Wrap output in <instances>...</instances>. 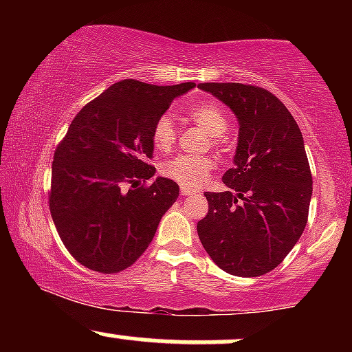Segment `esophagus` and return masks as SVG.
<instances>
[{"label":"esophagus","instance_id":"34e87169","mask_svg":"<svg viewBox=\"0 0 352 352\" xmlns=\"http://www.w3.org/2000/svg\"><path fill=\"white\" fill-rule=\"evenodd\" d=\"M193 193H197L195 190H192V188H187V187H180V195H182V197H188V195H193Z\"/></svg>","mask_w":352,"mask_h":352}]
</instances>
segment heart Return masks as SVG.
<instances>
[{
  "mask_svg": "<svg viewBox=\"0 0 352 352\" xmlns=\"http://www.w3.org/2000/svg\"><path fill=\"white\" fill-rule=\"evenodd\" d=\"M188 116L193 122L204 127L212 137L213 144H221V139L228 131V119L223 109L217 102L207 100V102L195 104L188 109ZM152 144L159 152H168L177 140V127L173 119L168 114L160 116L152 127ZM215 160L210 157H188L179 155L167 160L162 165V173L182 187L197 188L204 185L215 168Z\"/></svg>",
  "mask_w": 352,
  "mask_h": 352,
  "instance_id": "obj_1",
  "label": "heart"
}]
</instances>
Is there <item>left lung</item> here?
<instances>
[{
    "instance_id": "8db88e82",
    "label": "left lung",
    "mask_w": 352,
    "mask_h": 352,
    "mask_svg": "<svg viewBox=\"0 0 352 352\" xmlns=\"http://www.w3.org/2000/svg\"><path fill=\"white\" fill-rule=\"evenodd\" d=\"M236 116L240 131L225 192H205L208 213L197 223L205 252L235 276L272 272L293 250L313 195L305 142L276 96L238 82L199 84Z\"/></svg>"
}]
</instances>
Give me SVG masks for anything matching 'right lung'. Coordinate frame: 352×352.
Here are the masks:
<instances>
[{
	"mask_svg": "<svg viewBox=\"0 0 352 352\" xmlns=\"http://www.w3.org/2000/svg\"><path fill=\"white\" fill-rule=\"evenodd\" d=\"M195 82L112 84L74 117L54 152L50 210L60 240L89 270L119 273L151 245L179 185L157 177L152 127Z\"/></svg>",
	"mask_w": 352,
	"mask_h": 352,
	"instance_id": "add662e5",
	"label": "right lung"
}]
</instances>
